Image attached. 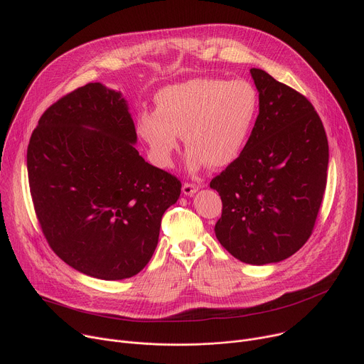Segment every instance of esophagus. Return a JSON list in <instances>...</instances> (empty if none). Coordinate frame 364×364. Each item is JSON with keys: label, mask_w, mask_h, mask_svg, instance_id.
<instances>
[{"label": "esophagus", "mask_w": 364, "mask_h": 364, "mask_svg": "<svg viewBox=\"0 0 364 364\" xmlns=\"http://www.w3.org/2000/svg\"><path fill=\"white\" fill-rule=\"evenodd\" d=\"M197 191H198V186L191 184V183H184V184H183V193H184L186 196H193V194H196Z\"/></svg>", "instance_id": "1"}]
</instances>
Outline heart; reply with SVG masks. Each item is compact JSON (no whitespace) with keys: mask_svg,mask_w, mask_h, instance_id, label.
I'll list each match as a JSON object with an SVG mask.
<instances>
[{"mask_svg":"<svg viewBox=\"0 0 364 364\" xmlns=\"http://www.w3.org/2000/svg\"><path fill=\"white\" fill-rule=\"evenodd\" d=\"M259 111L257 92L243 79L197 77L155 95V112H142L136 132L155 166L170 168L180 135L190 148L186 164L197 171L228 167L245 151Z\"/></svg>","mask_w":364,"mask_h":364,"instance_id":"1","label":"heart"}]
</instances>
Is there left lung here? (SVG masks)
<instances>
[{
  "label": "left lung",
  "instance_id": "8db88e82",
  "mask_svg": "<svg viewBox=\"0 0 364 364\" xmlns=\"http://www.w3.org/2000/svg\"><path fill=\"white\" fill-rule=\"evenodd\" d=\"M259 115L240 157L210 183L222 198L215 233L250 265L277 264L313 233L327 184L328 142L311 102L250 69Z\"/></svg>",
  "mask_w": 364,
  "mask_h": 364
}]
</instances>
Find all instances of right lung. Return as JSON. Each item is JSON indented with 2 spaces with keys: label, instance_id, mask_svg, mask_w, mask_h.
Listing matches in <instances>:
<instances>
[{
  "label": "right lung",
  "instance_id": "1",
  "mask_svg": "<svg viewBox=\"0 0 364 364\" xmlns=\"http://www.w3.org/2000/svg\"><path fill=\"white\" fill-rule=\"evenodd\" d=\"M127 99L99 82L53 103L27 149L34 210L55 253L73 269L119 281L145 268L181 183L135 149Z\"/></svg>",
  "mask_w": 364,
  "mask_h": 364
}]
</instances>
